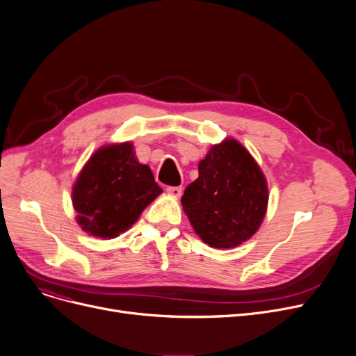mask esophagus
Here are the masks:
<instances>
[{"instance_id":"34e87169","label":"esophagus","mask_w":356,"mask_h":356,"mask_svg":"<svg viewBox=\"0 0 356 356\" xmlns=\"http://www.w3.org/2000/svg\"><path fill=\"white\" fill-rule=\"evenodd\" d=\"M167 193L175 196V197H180L181 196V188H179V186H170V188H167Z\"/></svg>"}]
</instances>
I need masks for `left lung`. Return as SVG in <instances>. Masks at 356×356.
Wrapping results in <instances>:
<instances>
[{"label":"left lung","mask_w":356,"mask_h":356,"mask_svg":"<svg viewBox=\"0 0 356 356\" xmlns=\"http://www.w3.org/2000/svg\"><path fill=\"white\" fill-rule=\"evenodd\" d=\"M199 177L181 196L195 233L213 249H234L256 234L268 211L269 191L260 165L234 138L209 148Z\"/></svg>","instance_id":"left-lung-1"}]
</instances>
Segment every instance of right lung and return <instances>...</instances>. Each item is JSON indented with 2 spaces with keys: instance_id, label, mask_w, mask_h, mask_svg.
Segmentation results:
<instances>
[{
  "instance_id": "add662e5",
  "label": "right lung",
  "mask_w": 356,
  "mask_h": 356,
  "mask_svg": "<svg viewBox=\"0 0 356 356\" xmlns=\"http://www.w3.org/2000/svg\"><path fill=\"white\" fill-rule=\"evenodd\" d=\"M161 192L151 168L135 157L132 143L107 144L76 176L72 207L76 222L88 236L115 238L129 229Z\"/></svg>"
}]
</instances>
